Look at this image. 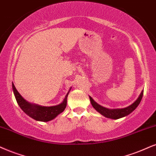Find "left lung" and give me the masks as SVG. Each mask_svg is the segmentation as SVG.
Listing matches in <instances>:
<instances>
[{
    "label": "left lung",
    "mask_w": 156,
    "mask_h": 156,
    "mask_svg": "<svg viewBox=\"0 0 156 156\" xmlns=\"http://www.w3.org/2000/svg\"><path fill=\"white\" fill-rule=\"evenodd\" d=\"M143 96V90H142L140 95L137 99L134 102L133 104H131L130 106H127V107L124 108V109H106L105 107L100 106L99 104H98L96 102L94 101V99L91 97H90V103H91L92 106H94V108L96 111L99 112L100 114H101L102 115H104V117L110 118V119H117L119 118L124 117L125 116L128 115L133 112L136 108L137 107V106L139 105V104L140 103L142 98Z\"/></svg>",
    "instance_id": "8db88e82"
}]
</instances>
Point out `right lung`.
Listing matches in <instances>:
<instances>
[{"instance_id":"obj_1","label":"right lung","mask_w":156,"mask_h":156,"mask_svg":"<svg viewBox=\"0 0 156 156\" xmlns=\"http://www.w3.org/2000/svg\"><path fill=\"white\" fill-rule=\"evenodd\" d=\"M13 90L14 93V95L16 99L18 104L21 109L25 112L27 115L33 118L37 121L42 122H48L50 121L57 117L59 114L62 112L66 109L67 105V98L69 92L65 97L63 101L60 104L53 106H42L31 104L27 102L25 99L21 97V96L16 89L14 85L12 83Z\"/></svg>"}]
</instances>
